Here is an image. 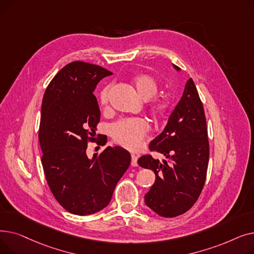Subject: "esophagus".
<instances>
[{
  "mask_svg": "<svg viewBox=\"0 0 254 254\" xmlns=\"http://www.w3.org/2000/svg\"><path fill=\"white\" fill-rule=\"evenodd\" d=\"M131 166L132 167L138 166V156L135 154H131Z\"/></svg>",
  "mask_w": 254,
  "mask_h": 254,
  "instance_id": "1",
  "label": "esophagus"
}]
</instances>
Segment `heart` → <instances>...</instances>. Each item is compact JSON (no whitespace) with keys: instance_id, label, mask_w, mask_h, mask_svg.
<instances>
[{"instance_id":"b5f03b06","label":"heart","mask_w":254,"mask_h":254,"mask_svg":"<svg viewBox=\"0 0 254 254\" xmlns=\"http://www.w3.org/2000/svg\"><path fill=\"white\" fill-rule=\"evenodd\" d=\"M134 86L138 95L144 100H150L158 90L156 79L149 74H139L134 78ZM111 85L104 86L99 92L98 101L101 107L106 108L109 104ZM171 101L168 98H156L149 104V111L156 119L164 118L170 110ZM149 129L146 120L140 117L120 119L113 124L110 128V135L115 143L129 150H137L141 147L144 138Z\"/></svg>"}]
</instances>
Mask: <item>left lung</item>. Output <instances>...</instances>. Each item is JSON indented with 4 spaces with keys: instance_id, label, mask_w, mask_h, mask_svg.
<instances>
[{
    "instance_id": "left-lung-1",
    "label": "left lung",
    "mask_w": 254,
    "mask_h": 254,
    "mask_svg": "<svg viewBox=\"0 0 254 254\" xmlns=\"http://www.w3.org/2000/svg\"><path fill=\"white\" fill-rule=\"evenodd\" d=\"M149 149L168 159L159 162L150 154L138 159L140 167L150 169L155 174V182L145 194V204L159 216L181 215L201 194L209 162L206 116L191 78L186 82L182 98L165 129L150 142Z\"/></svg>"
}]
</instances>
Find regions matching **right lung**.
Returning a JSON list of instances; mask_svg holds the SVG:
<instances>
[{
	"instance_id": "1",
	"label": "right lung",
	"mask_w": 254,
	"mask_h": 254,
	"mask_svg": "<svg viewBox=\"0 0 254 254\" xmlns=\"http://www.w3.org/2000/svg\"><path fill=\"white\" fill-rule=\"evenodd\" d=\"M111 74L97 64L72 62L53 77L42 101L39 142L45 178L61 206L76 215L108 205L130 164L129 152L119 146L92 158L86 154L88 142L107 143L106 136L96 140L101 113L93 90Z\"/></svg>"
}]
</instances>
